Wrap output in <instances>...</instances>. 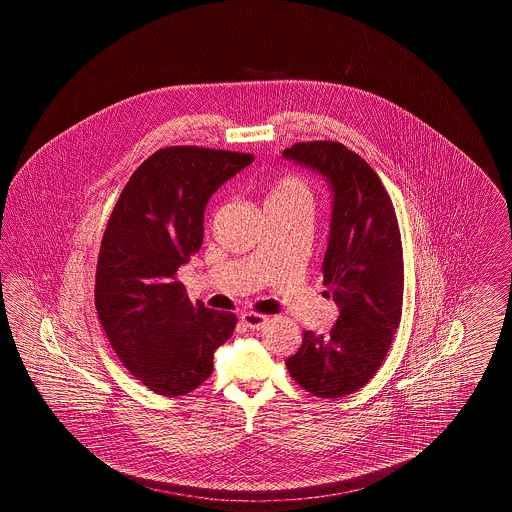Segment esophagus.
Here are the masks:
<instances>
[{"instance_id":"obj_1","label":"esophagus","mask_w":512,"mask_h":512,"mask_svg":"<svg viewBox=\"0 0 512 512\" xmlns=\"http://www.w3.org/2000/svg\"><path fill=\"white\" fill-rule=\"evenodd\" d=\"M267 322V315H259V313H244L242 315V324L249 330H261Z\"/></svg>"}]
</instances>
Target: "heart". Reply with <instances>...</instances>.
<instances>
[{
    "instance_id": "1",
    "label": "heart",
    "mask_w": 512,
    "mask_h": 512,
    "mask_svg": "<svg viewBox=\"0 0 512 512\" xmlns=\"http://www.w3.org/2000/svg\"><path fill=\"white\" fill-rule=\"evenodd\" d=\"M313 188L299 174H282L268 184L267 207H290V205H307L313 209Z\"/></svg>"
}]
</instances>
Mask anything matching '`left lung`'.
Wrapping results in <instances>:
<instances>
[{
  "label": "left lung",
  "mask_w": 512,
  "mask_h": 512,
  "mask_svg": "<svg viewBox=\"0 0 512 512\" xmlns=\"http://www.w3.org/2000/svg\"><path fill=\"white\" fill-rule=\"evenodd\" d=\"M284 157L322 172L334 192L324 286L340 307L328 334L303 332L286 366L293 380L322 399L361 390L390 351L403 311V245L382 180L340 142H297Z\"/></svg>",
  "instance_id": "obj_1"
}]
</instances>
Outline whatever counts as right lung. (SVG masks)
Wrapping results in <instances>:
<instances>
[{
	"label": "right lung",
	"instance_id": "right-lung-1",
	"mask_svg": "<svg viewBox=\"0 0 512 512\" xmlns=\"http://www.w3.org/2000/svg\"><path fill=\"white\" fill-rule=\"evenodd\" d=\"M251 153L199 146L155 151L109 217L96 272V309L124 368L147 390L186 395L213 372L238 318L192 303L176 270L203 244V211Z\"/></svg>",
	"mask_w": 512,
	"mask_h": 512
}]
</instances>
